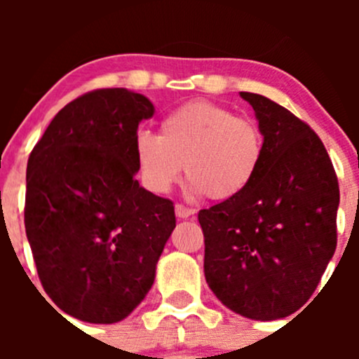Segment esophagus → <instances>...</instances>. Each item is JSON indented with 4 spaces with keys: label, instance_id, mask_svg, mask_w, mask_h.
<instances>
[{
    "label": "esophagus",
    "instance_id": "esophagus-1",
    "mask_svg": "<svg viewBox=\"0 0 359 359\" xmlns=\"http://www.w3.org/2000/svg\"><path fill=\"white\" fill-rule=\"evenodd\" d=\"M175 213H177V217H180V219H187V217L194 215V208H189V206H184V205H180V203H177Z\"/></svg>",
    "mask_w": 359,
    "mask_h": 359
}]
</instances>
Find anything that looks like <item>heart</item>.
Returning a JSON list of instances; mask_svg holds the SVG:
<instances>
[{"label": "heart", "instance_id": "heart-1", "mask_svg": "<svg viewBox=\"0 0 359 359\" xmlns=\"http://www.w3.org/2000/svg\"><path fill=\"white\" fill-rule=\"evenodd\" d=\"M264 149L257 121L220 104L194 100L166 114L159 135L140 133L135 159L144 186L153 193L170 191L184 168L191 193L227 201L252 186Z\"/></svg>", "mask_w": 359, "mask_h": 359}]
</instances>
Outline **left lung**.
<instances>
[{
	"instance_id": "8db88e82",
	"label": "left lung",
	"mask_w": 359,
	"mask_h": 359,
	"mask_svg": "<svg viewBox=\"0 0 359 359\" xmlns=\"http://www.w3.org/2000/svg\"><path fill=\"white\" fill-rule=\"evenodd\" d=\"M264 159L241 196L200 210L205 278L234 313L280 320L311 299L337 247L339 180L323 142L280 104L241 92Z\"/></svg>"
}]
</instances>
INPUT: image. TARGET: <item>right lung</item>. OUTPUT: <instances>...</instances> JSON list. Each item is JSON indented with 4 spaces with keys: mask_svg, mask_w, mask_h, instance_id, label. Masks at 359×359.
<instances>
[{
    "mask_svg": "<svg viewBox=\"0 0 359 359\" xmlns=\"http://www.w3.org/2000/svg\"><path fill=\"white\" fill-rule=\"evenodd\" d=\"M153 114L132 90H93L57 112L29 154L24 224L39 281L81 321L128 316L175 227L173 201L135 179L137 130Z\"/></svg>",
    "mask_w": 359,
    "mask_h": 359,
    "instance_id": "add662e5",
    "label": "right lung"
}]
</instances>
